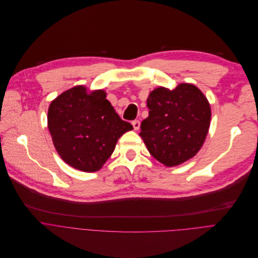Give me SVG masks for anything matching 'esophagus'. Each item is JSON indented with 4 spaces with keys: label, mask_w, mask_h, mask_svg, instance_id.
<instances>
[{
    "label": "esophagus",
    "mask_w": 258,
    "mask_h": 258,
    "mask_svg": "<svg viewBox=\"0 0 258 258\" xmlns=\"http://www.w3.org/2000/svg\"><path fill=\"white\" fill-rule=\"evenodd\" d=\"M132 125H133L134 130H139L140 127H141V122H140L139 119H135V120H133V122H132Z\"/></svg>",
    "instance_id": "34e87169"
}]
</instances>
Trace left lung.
Returning <instances> with one entry per match:
<instances>
[{"mask_svg": "<svg viewBox=\"0 0 258 258\" xmlns=\"http://www.w3.org/2000/svg\"><path fill=\"white\" fill-rule=\"evenodd\" d=\"M149 116L141 124L142 139L150 154L165 166L194 157L204 144L211 111L201 90L180 83L173 90L158 87L147 99Z\"/></svg>", "mask_w": 258, "mask_h": 258, "instance_id": "8db88e82", "label": "left lung"}]
</instances>
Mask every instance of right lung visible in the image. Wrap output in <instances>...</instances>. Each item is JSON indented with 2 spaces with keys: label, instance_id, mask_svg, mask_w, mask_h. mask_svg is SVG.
<instances>
[{
  "label": "right lung",
  "instance_id": "1",
  "mask_svg": "<svg viewBox=\"0 0 258 258\" xmlns=\"http://www.w3.org/2000/svg\"><path fill=\"white\" fill-rule=\"evenodd\" d=\"M48 128L61 159L87 173L99 171L117 140L133 129L118 116L104 90L88 93L83 85L66 90L51 102Z\"/></svg>",
  "mask_w": 258,
  "mask_h": 258
}]
</instances>
